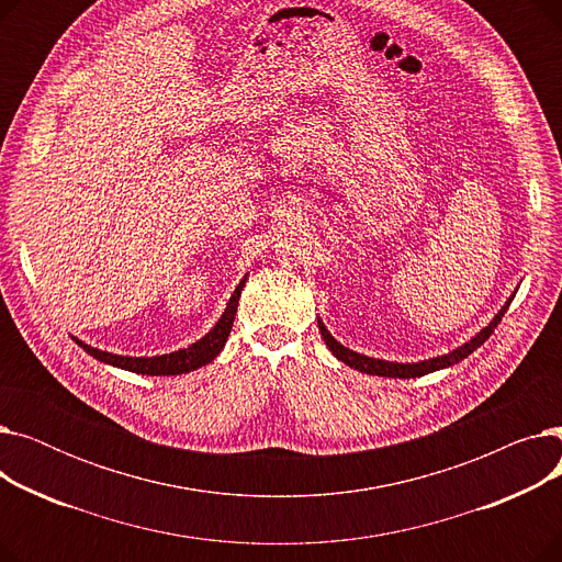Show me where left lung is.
Masks as SVG:
<instances>
[{
  "mask_svg": "<svg viewBox=\"0 0 562 562\" xmlns=\"http://www.w3.org/2000/svg\"><path fill=\"white\" fill-rule=\"evenodd\" d=\"M510 303H513V299L504 305V310H501V312L492 318L490 326H485L474 339L467 341L464 346L456 348L453 352H449V356H439V358H432V360H426V362H417V364H396V362H385V360H373V358L360 356V352L348 350L346 346H341V344L326 330V326H323L321 321H318V330H321L323 341H326V346L333 350V356H335L337 360H341L344 364L352 367V369H358V371L369 373V375H385V378H419V375L432 373V371H437V369L453 367V364H458L460 360H464L467 356H471V352H474L479 346H483V344L490 339V335L494 333V328L501 323V318H504V314L508 312Z\"/></svg>",
  "mask_w": 562,
  "mask_h": 562,
  "instance_id": "8db88e82",
  "label": "left lung"
}]
</instances>
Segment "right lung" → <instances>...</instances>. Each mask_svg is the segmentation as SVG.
<instances>
[{
  "label": "right lung",
  "instance_id": "obj_1",
  "mask_svg": "<svg viewBox=\"0 0 562 562\" xmlns=\"http://www.w3.org/2000/svg\"><path fill=\"white\" fill-rule=\"evenodd\" d=\"M246 280L239 282V286L234 289L232 299L221 316V321L214 326V330L210 335H204L200 341H195L189 348H182L177 352H170V356H159V358H125V356H113V352H104L98 350L93 346H88L79 339H75L88 356H93L100 362H106L111 367H121L125 371L132 373H143V375H180V373H189L193 369H200L204 364H210L218 352L223 350L229 330H232V323L236 316V307H239V299H241V289H244Z\"/></svg>",
  "mask_w": 562,
  "mask_h": 562
}]
</instances>
